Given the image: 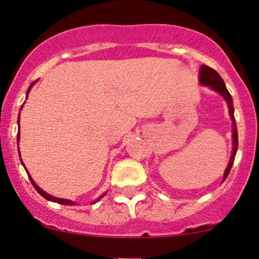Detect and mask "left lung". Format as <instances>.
Wrapping results in <instances>:
<instances>
[{
  "label": "left lung",
  "mask_w": 259,
  "mask_h": 259,
  "mask_svg": "<svg viewBox=\"0 0 259 259\" xmlns=\"http://www.w3.org/2000/svg\"><path fill=\"white\" fill-rule=\"evenodd\" d=\"M199 81H201L202 84H207V86H210L212 90H215L219 93L221 94L222 97L225 98V100L227 101L228 109H230V116L232 119V127H233V132H232V136H233V150H232V156L230 162H228L227 168H226L225 175H224V181L227 178V176L230 175V171L233 166L235 154H237L238 150V130H237V124H235V118H234V107H233V100H232V97L228 92L227 88L225 86L224 80L219 75L217 70H214L212 68L208 67V65H202L201 71H199Z\"/></svg>",
  "instance_id": "1"
}]
</instances>
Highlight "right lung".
I'll return each mask as SVG.
<instances>
[{"label":"right lung","instance_id":"add662e5","mask_svg":"<svg viewBox=\"0 0 259 259\" xmlns=\"http://www.w3.org/2000/svg\"><path fill=\"white\" fill-rule=\"evenodd\" d=\"M33 84H34V82H32L31 83V86H29L28 87V90H27V97H28V93H29V91H31V88H32V86H33ZM22 107H24V105H21V109L20 110H22ZM19 116H20V114H19ZM19 119H20V118H18V124H19ZM19 126H20V125H19ZM19 139H20V137H19V133H18V139H16V140H18V145H19ZM18 149H19V147H18ZM21 160V159H20ZM22 165H24V163H22ZM26 169V168H25ZM27 176H28V178H29V181H31V183H32V185H33L34 186V189L35 190H37V191L39 192V194H40L41 196H42V197H44V198H47L48 199V201H51V202H56V203H58V204H64V205H73L74 204V202H71V201H69V199H63V198H57V197H54V196H51V195H49V194H47V192H44V191H42V190L40 189V188H39V186L37 185V184H35V183L33 182V179H32L31 178V176H29L28 175V173H27ZM106 195V192H105V194H104V195H101L100 196V197L99 198H98L97 199V201L96 202H94V203H97L98 201H99V199L100 198H103L104 197V196H105Z\"/></svg>","mask_w":259,"mask_h":259}]
</instances>
